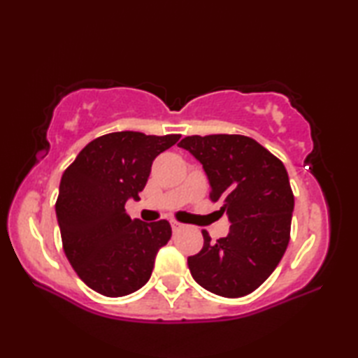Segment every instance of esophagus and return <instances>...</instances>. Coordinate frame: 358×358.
<instances>
[{"label":"esophagus","mask_w":358,"mask_h":358,"mask_svg":"<svg viewBox=\"0 0 358 358\" xmlns=\"http://www.w3.org/2000/svg\"><path fill=\"white\" fill-rule=\"evenodd\" d=\"M171 224H172V230H173V232H178V230L183 229V224L178 222V221H171Z\"/></svg>","instance_id":"obj_1"}]
</instances>
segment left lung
<instances>
[{
  "mask_svg": "<svg viewBox=\"0 0 358 358\" xmlns=\"http://www.w3.org/2000/svg\"><path fill=\"white\" fill-rule=\"evenodd\" d=\"M203 166L211 202L229 216V235L187 257L197 284L238 299L256 290L280 264L290 240L294 192L282 162L254 138L238 134L187 136L178 143Z\"/></svg>",
  "mask_w": 358,
  "mask_h": 358,
  "instance_id": "8db88e82",
  "label": "left lung"
}]
</instances>
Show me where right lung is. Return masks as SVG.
<instances>
[{
    "instance_id": "1",
    "label": "right lung",
    "mask_w": 358,
    "mask_h": 358,
    "mask_svg": "<svg viewBox=\"0 0 358 358\" xmlns=\"http://www.w3.org/2000/svg\"><path fill=\"white\" fill-rule=\"evenodd\" d=\"M180 137L110 132L90 142L64 171L55 203L63 250L98 294L124 296L145 286L157 251L171 240L166 220H131L124 205L138 201L155 157Z\"/></svg>"
}]
</instances>
